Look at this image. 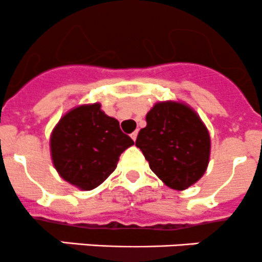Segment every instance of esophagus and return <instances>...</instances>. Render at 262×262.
I'll list each match as a JSON object with an SVG mask.
<instances>
[{
	"mask_svg": "<svg viewBox=\"0 0 262 262\" xmlns=\"http://www.w3.org/2000/svg\"><path fill=\"white\" fill-rule=\"evenodd\" d=\"M131 139L134 140V141H136V139H137V131H134L131 134Z\"/></svg>",
	"mask_w": 262,
	"mask_h": 262,
	"instance_id": "obj_1",
	"label": "esophagus"
}]
</instances>
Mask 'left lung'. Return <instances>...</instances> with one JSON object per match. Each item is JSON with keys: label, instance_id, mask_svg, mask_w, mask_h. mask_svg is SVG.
Listing matches in <instances>:
<instances>
[{"label": "left lung", "instance_id": "1", "mask_svg": "<svg viewBox=\"0 0 262 262\" xmlns=\"http://www.w3.org/2000/svg\"><path fill=\"white\" fill-rule=\"evenodd\" d=\"M136 146L150 169L174 190H186L198 182L210 157L208 128L190 107L176 102L158 103L150 110Z\"/></svg>", "mask_w": 262, "mask_h": 262}]
</instances>
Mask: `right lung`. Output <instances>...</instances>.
<instances>
[{"label": "right lung", "mask_w": 262, "mask_h": 262, "mask_svg": "<svg viewBox=\"0 0 262 262\" xmlns=\"http://www.w3.org/2000/svg\"><path fill=\"white\" fill-rule=\"evenodd\" d=\"M132 144L99 103L80 105L66 113L52 132V160L64 181L89 191L107 180Z\"/></svg>", "instance_id": "right-lung-1"}]
</instances>
